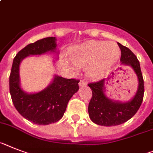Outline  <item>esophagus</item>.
<instances>
[{
	"instance_id": "34e87169",
	"label": "esophagus",
	"mask_w": 153,
	"mask_h": 153,
	"mask_svg": "<svg viewBox=\"0 0 153 153\" xmlns=\"http://www.w3.org/2000/svg\"><path fill=\"white\" fill-rule=\"evenodd\" d=\"M87 85V82H85L84 80H81L80 82H79V86L80 87H85Z\"/></svg>"
}]
</instances>
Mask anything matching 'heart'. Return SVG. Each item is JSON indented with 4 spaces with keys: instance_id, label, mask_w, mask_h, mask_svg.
Listing matches in <instances>:
<instances>
[{
    "instance_id": "b5f03b06",
    "label": "heart",
    "mask_w": 153,
    "mask_h": 153,
    "mask_svg": "<svg viewBox=\"0 0 153 153\" xmlns=\"http://www.w3.org/2000/svg\"><path fill=\"white\" fill-rule=\"evenodd\" d=\"M120 55V48L116 43L95 40L75 46L69 53L74 65H87L85 73L93 80L103 78L116 64Z\"/></svg>"
}]
</instances>
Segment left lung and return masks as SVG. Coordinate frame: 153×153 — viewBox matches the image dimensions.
I'll use <instances>...</instances> for the list:
<instances>
[{
	"label": "left lung",
	"instance_id": "left-lung-1",
	"mask_svg": "<svg viewBox=\"0 0 153 153\" xmlns=\"http://www.w3.org/2000/svg\"><path fill=\"white\" fill-rule=\"evenodd\" d=\"M121 51V65L130 66L137 75L138 87L134 97L128 102L113 100L106 96V79L88 85L92 92V96L88 111L92 122L101 126H116L128 121L134 116L142 104L144 96V81L138 58L128 47L117 43ZM121 69V68H120ZM109 80V79H108Z\"/></svg>",
	"mask_w": 153,
	"mask_h": 153
}]
</instances>
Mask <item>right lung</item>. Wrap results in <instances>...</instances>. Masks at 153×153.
Masks as SVG:
<instances>
[{"label": "right lung", "instance_id": "obj_1", "mask_svg": "<svg viewBox=\"0 0 153 153\" xmlns=\"http://www.w3.org/2000/svg\"><path fill=\"white\" fill-rule=\"evenodd\" d=\"M56 40V37H47L27 45L14 58L9 77L10 94L15 107L23 117L39 125H47L61 119L68 101L79 89V80L58 75H54L51 84L39 92L28 93L22 88L19 67L23 59L47 52L58 54Z\"/></svg>", "mask_w": 153, "mask_h": 153}]
</instances>
